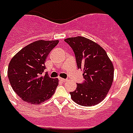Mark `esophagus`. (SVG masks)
<instances>
[{
    "mask_svg": "<svg viewBox=\"0 0 133 133\" xmlns=\"http://www.w3.org/2000/svg\"><path fill=\"white\" fill-rule=\"evenodd\" d=\"M59 80H60L61 82H67V79L62 78H59Z\"/></svg>",
    "mask_w": 133,
    "mask_h": 133,
    "instance_id": "34e87169",
    "label": "esophagus"
}]
</instances>
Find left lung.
I'll return each instance as SVG.
<instances>
[{
	"mask_svg": "<svg viewBox=\"0 0 133 133\" xmlns=\"http://www.w3.org/2000/svg\"><path fill=\"white\" fill-rule=\"evenodd\" d=\"M65 42L75 53L78 68L83 70L85 79L77 84L70 92L72 99L83 106H92L102 102L114 80V66L106 51L95 42L84 37H70Z\"/></svg>",
	"mask_w": 133,
	"mask_h": 133,
	"instance_id": "8db88e82",
	"label": "left lung"
}]
</instances>
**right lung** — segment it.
<instances>
[{
  "label": "right lung",
  "mask_w": 133,
  "mask_h": 133,
  "mask_svg": "<svg viewBox=\"0 0 133 133\" xmlns=\"http://www.w3.org/2000/svg\"><path fill=\"white\" fill-rule=\"evenodd\" d=\"M58 40H37L26 45L11 59L7 76L13 90L24 102L40 104L55 94L58 78L44 75L45 60Z\"/></svg>",
  "instance_id": "right-lung-1"
}]
</instances>
